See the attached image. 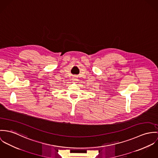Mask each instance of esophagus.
<instances>
[{
	"label": "esophagus",
	"mask_w": 158,
	"mask_h": 158,
	"mask_svg": "<svg viewBox=\"0 0 158 158\" xmlns=\"http://www.w3.org/2000/svg\"><path fill=\"white\" fill-rule=\"evenodd\" d=\"M73 79V81H77V78L76 77V76H74V77H73V78H72Z\"/></svg>",
	"instance_id": "1"
}]
</instances>
